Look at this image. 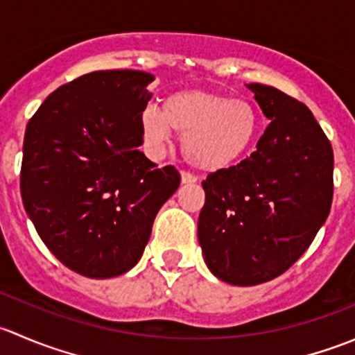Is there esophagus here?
I'll use <instances>...</instances> for the list:
<instances>
[{"label": "esophagus", "instance_id": "34e87169", "mask_svg": "<svg viewBox=\"0 0 355 355\" xmlns=\"http://www.w3.org/2000/svg\"><path fill=\"white\" fill-rule=\"evenodd\" d=\"M180 178H182V184H184V185H192V184H196V182H198V177H196V175H192V173H189V171H182Z\"/></svg>", "mask_w": 355, "mask_h": 355}]
</instances>
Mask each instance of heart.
Returning a JSON list of instances; mask_svg holds the SVG:
<instances>
[{"instance_id":"1","label":"heart","mask_w":355,"mask_h":355,"mask_svg":"<svg viewBox=\"0 0 355 355\" xmlns=\"http://www.w3.org/2000/svg\"><path fill=\"white\" fill-rule=\"evenodd\" d=\"M146 146L161 153L171 130L184 137L182 149L192 166L220 171L239 163L252 149L259 130L257 111L245 99L209 91H180L168 96L161 110L141 114Z\"/></svg>"}]
</instances>
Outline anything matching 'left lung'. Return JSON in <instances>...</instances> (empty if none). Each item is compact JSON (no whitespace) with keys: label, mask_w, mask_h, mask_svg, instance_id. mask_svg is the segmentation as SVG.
I'll return each mask as SVG.
<instances>
[{"label":"left lung","mask_w":355,"mask_h":355,"mask_svg":"<svg viewBox=\"0 0 355 355\" xmlns=\"http://www.w3.org/2000/svg\"><path fill=\"white\" fill-rule=\"evenodd\" d=\"M270 125L256 151L202 182L198 239L207 270L252 287L280 277L330 214L333 149L307 106L263 84H247Z\"/></svg>","instance_id":"8db88e82"}]
</instances>
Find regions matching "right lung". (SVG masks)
Listing matches in <instances>:
<instances>
[{"mask_svg":"<svg viewBox=\"0 0 355 355\" xmlns=\"http://www.w3.org/2000/svg\"><path fill=\"white\" fill-rule=\"evenodd\" d=\"M155 75L101 70L46 98L27 123L20 192L46 247L75 273L120 277L142 257L180 175L139 151Z\"/></svg>","mask_w":355,"mask_h":355,"instance_id":"right-lung-1","label":"right lung"}]
</instances>
